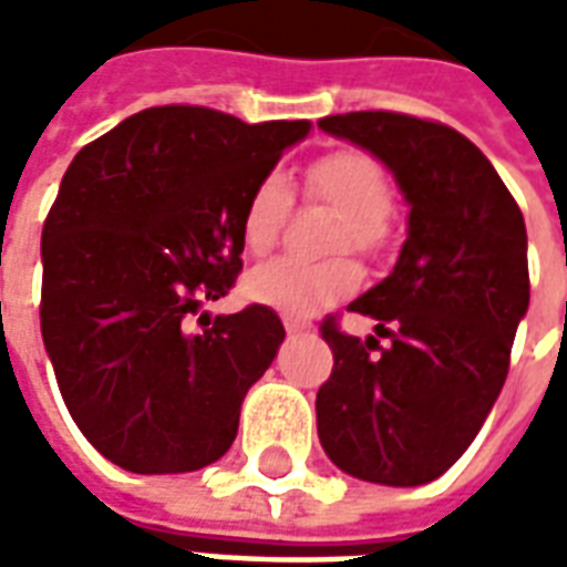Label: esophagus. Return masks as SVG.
Returning a JSON list of instances; mask_svg holds the SVG:
<instances>
[{
	"label": "esophagus",
	"mask_w": 567,
	"mask_h": 567,
	"mask_svg": "<svg viewBox=\"0 0 567 567\" xmlns=\"http://www.w3.org/2000/svg\"><path fill=\"white\" fill-rule=\"evenodd\" d=\"M282 324H285V331H288V333H307V331H312V324H309V321L295 319V316H285Z\"/></svg>",
	"instance_id": "obj_1"
}]
</instances>
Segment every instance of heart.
<instances>
[{
  "mask_svg": "<svg viewBox=\"0 0 567 567\" xmlns=\"http://www.w3.org/2000/svg\"><path fill=\"white\" fill-rule=\"evenodd\" d=\"M307 187L312 197L343 215L337 224L333 248L355 251H380L389 239V206L392 185L389 175L370 154L355 148H340L321 154L309 163ZM288 212V185L282 175H267L251 187L243 206V243L251 255H264L276 246ZM361 285V270L355 260H300L272 258L246 272L243 295L251 303L279 309L288 316H312L331 307Z\"/></svg>",
  "mask_w": 567,
  "mask_h": 567,
  "instance_id": "heart-1",
  "label": "heart"
}]
</instances>
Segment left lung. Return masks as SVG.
Here are the masks:
<instances>
[{
    "label": "left lung",
    "mask_w": 567,
    "mask_h": 567,
    "mask_svg": "<svg viewBox=\"0 0 567 567\" xmlns=\"http://www.w3.org/2000/svg\"><path fill=\"white\" fill-rule=\"evenodd\" d=\"M319 127L370 151L410 206L392 272L349 303L393 343L321 324L333 373L316 394L319 440L343 474L422 486L462 458L507 380L528 312L523 212L486 154L443 124L349 112Z\"/></svg>",
    "instance_id": "left-lung-1"
}]
</instances>
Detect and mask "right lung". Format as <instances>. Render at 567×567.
<instances>
[{"label": "right lung", "mask_w": 567, "mask_h": 567, "mask_svg": "<svg viewBox=\"0 0 567 567\" xmlns=\"http://www.w3.org/2000/svg\"><path fill=\"white\" fill-rule=\"evenodd\" d=\"M309 121L199 105L121 121L75 154L42 230V340L69 413L133 474L218 462L285 340L270 307L190 328L243 270V206Z\"/></svg>", "instance_id": "add662e5"}]
</instances>
